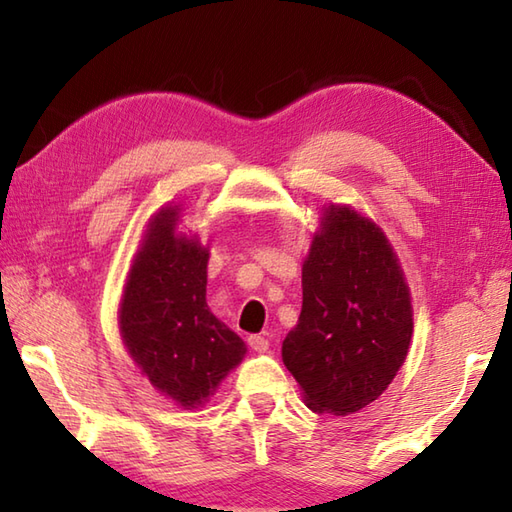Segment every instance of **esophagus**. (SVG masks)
<instances>
[{
  "mask_svg": "<svg viewBox=\"0 0 512 512\" xmlns=\"http://www.w3.org/2000/svg\"><path fill=\"white\" fill-rule=\"evenodd\" d=\"M248 345H250V350H255V352H268L270 343H268L266 336H262V334H250Z\"/></svg>",
  "mask_w": 512,
  "mask_h": 512,
  "instance_id": "1",
  "label": "esophagus"
}]
</instances>
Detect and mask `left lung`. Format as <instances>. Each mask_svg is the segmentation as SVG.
Here are the masks:
<instances>
[{"label": "left lung", "mask_w": 512, "mask_h": 512, "mask_svg": "<svg viewBox=\"0 0 512 512\" xmlns=\"http://www.w3.org/2000/svg\"><path fill=\"white\" fill-rule=\"evenodd\" d=\"M303 306L281 356L312 411L347 416L374 402L405 361L409 288L380 228L347 206L325 211L301 275Z\"/></svg>", "instance_id": "1"}]
</instances>
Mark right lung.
Returning a JSON list of instances; mask_svg holds the SVG:
<instances>
[{"mask_svg":"<svg viewBox=\"0 0 512 512\" xmlns=\"http://www.w3.org/2000/svg\"><path fill=\"white\" fill-rule=\"evenodd\" d=\"M176 222V209L151 220L127 277L121 332L151 385L189 409L213 394L246 345L206 306L209 250L176 237Z\"/></svg>","mask_w":512,"mask_h":512,"instance_id":"1","label":"right lung"}]
</instances>
